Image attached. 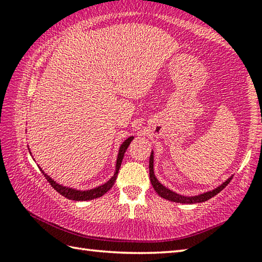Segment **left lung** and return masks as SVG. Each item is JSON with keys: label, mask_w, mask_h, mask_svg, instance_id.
<instances>
[{"label": "left lung", "mask_w": 262, "mask_h": 262, "mask_svg": "<svg viewBox=\"0 0 262 262\" xmlns=\"http://www.w3.org/2000/svg\"><path fill=\"white\" fill-rule=\"evenodd\" d=\"M149 174H150V181H151V185L154 189L156 190V193L159 195V196L165 199V200L172 201V202H177V203H184V205H193V203H200V202H205L207 200H209L212 196H215L216 194H219L222 189H223L225 186H227L230 180L232 179V176L228 178L224 181L223 184H221L220 186H217L216 188L208 190V192L201 193L199 195H193V196H186V195H181L173 192L170 188H167L166 186H164L163 184L159 183V180L156 178L155 176V171H154V150L150 154V159H149Z\"/></svg>", "instance_id": "8db88e82"}]
</instances>
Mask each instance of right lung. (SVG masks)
<instances>
[{"mask_svg":"<svg viewBox=\"0 0 262 262\" xmlns=\"http://www.w3.org/2000/svg\"><path fill=\"white\" fill-rule=\"evenodd\" d=\"M134 140V136H129L128 139H126L125 141L122 142L120 148H119V152H118V157H117V162H115V171L113 176L111 177L110 180L106 181L105 184L103 185H99L97 186L95 188H91V189H77V188H73V187H68V186H63L59 183H56L54 179H52L50 176L45 172L42 171V168L39 166L40 168V171L42 172V174L45 176V178L47 179L48 183L52 185V187L54 188L57 193H60L62 196L69 199V200H73V201H88V200H94V199H98L100 196H103L105 193H107L108 190L112 188V186L114 185L115 180H117V176H118V172H119V168L121 166V163H122V159L123 156H125V152L127 148L129 147L130 142ZM29 147V145H28ZM29 151H30V148H29ZM30 155L32 156V154L30 151Z\"/></svg>","mask_w":262,"mask_h":262,"instance_id":"right-lung-1","label":"right lung"}]
</instances>
